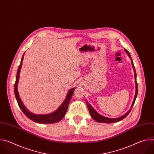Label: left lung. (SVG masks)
<instances>
[{"label":"left lung","mask_w":154,"mask_h":154,"mask_svg":"<svg viewBox=\"0 0 154 154\" xmlns=\"http://www.w3.org/2000/svg\"><path fill=\"white\" fill-rule=\"evenodd\" d=\"M124 51H125L126 54H127V55L129 57V58H130L131 60V65H132V67H133V69H134V75H135V86H136V91H135V97H134V100H133V102H132V104H131V106L130 107V109H129V110L125 113L124 114L123 116H120L119 118H107V117H105L100 114H99L95 109L93 108V107L91 106V105H90L88 102L87 101V100H86V105H87V106H88V110H89V112L90 113V115L92 117V118L95 120L96 122H102V123H114V122H119L121 120H122L123 119H124L128 114L130 112L131 108H132L134 103H135V100H136V98L137 97V94H138V84H137V73H136V71H135V68L134 67V62H133V60L132 59H131V56H130V53L125 49H124Z\"/></svg>","instance_id":"obj_1"}]
</instances>
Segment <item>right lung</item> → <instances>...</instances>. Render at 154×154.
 <instances>
[{"instance_id":"1","label":"right lung","mask_w":154,"mask_h":154,"mask_svg":"<svg viewBox=\"0 0 154 154\" xmlns=\"http://www.w3.org/2000/svg\"><path fill=\"white\" fill-rule=\"evenodd\" d=\"M24 54H24L23 57L21 58L20 63L19 66V68L17 71L16 82L14 84V95H15L16 100L17 102V103L19 105V106L20 107L21 110L23 111V112L27 118H29L30 119H31L32 121L35 122H38L39 124H52V123L58 122L64 118L66 113L69 103L74 94L75 88H71V90H69L63 102L58 107V108L56 110L54 111V112L49 114H46V115H38V114H35L30 112L25 106L23 102H22L19 97L18 89H17V85H18L19 79V74L20 72L22 64H23V61L24 59Z\"/></svg>"}]
</instances>
